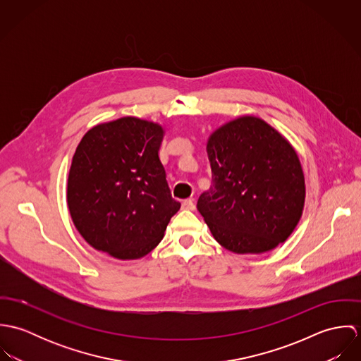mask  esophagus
<instances>
[{
  "instance_id": "esophagus-1",
  "label": "esophagus",
  "mask_w": 361,
  "mask_h": 361,
  "mask_svg": "<svg viewBox=\"0 0 361 361\" xmlns=\"http://www.w3.org/2000/svg\"><path fill=\"white\" fill-rule=\"evenodd\" d=\"M182 208H183V209H195V208H196L195 199H186V200H183Z\"/></svg>"
}]
</instances>
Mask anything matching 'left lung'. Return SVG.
<instances>
[{
	"instance_id": "1",
	"label": "left lung",
	"mask_w": 361,
	"mask_h": 361,
	"mask_svg": "<svg viewBox=\"0 0 361 361\" xmlns=\"http://www.w3.org/2000/svg\"><path fill=\"white\" fill-rule=\"evenodd\" d=\"M211 188L197 209L225 249L264 253L285 242L305 206V176L292 146L268 123L243 116L208 140Z\"/></svg>"
}]
</instances>
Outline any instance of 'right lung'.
Here are the masks:
<instances>
[{
	"mask_svg": "<svg viewBox=\"0 0 361 361\" xmlns=\"http://www.w3.org/2000/svg\"><path fill=\"white\" fill-rule=\"evenodd\" d=\"M162 128L125 116L90 129L73 155L66 200L94 249L119 259L149 255L180 203L172 199L158 150Z\"/></svg>",
	"mask_w": 361,
	"mask_h": 361,
	"instance_id": "add662e5",
	"label": "right lung"
}]
</instances>
